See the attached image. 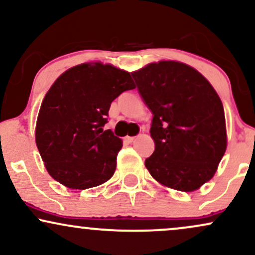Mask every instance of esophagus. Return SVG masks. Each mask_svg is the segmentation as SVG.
Listing matches in <instances>:
<instances>
[{
  "label": "esophagus",
  "mask_w": 255,
  "mask_h": 255,
  "mask_svg": "<svg viewBox=\"0 0 255 255\" xmlns=\"http://www.w3.org/2000/svg\"><path fill=\"white\" fill-rule=\"evenodd\" d=\"M125 140L128 142H133L134 140H135V136H126Z\"/></svg>",
  "instance_id": "esophagus-1"
}]
</instances>
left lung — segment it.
Returning a JSON list of instances; mask_svg holds the SVG:
<instances>
[{
	"label": "left lung",
	"instance_id": "left-lung-1",
	"mask_svg": "<svg viewBox=\"0 0 255 255\" xmlns=\"http://www.w3.org/2000/svg\"><path fill=\"white\" fill-rule=\"evenodd\" d=\"M153 119L154 152L145 165L169 188L192 192L210 181L227 148L223 104L212 85L175 61L150 63L131 73Z\"/></svg>",
	"mask_w": 255,
	"mask_h": 255
}]
</instances>
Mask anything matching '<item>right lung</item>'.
I'll return each mask as SVG.
<instances>
[{
	"instance_id": "add662e5",
	"label": "right lung",
	"mask_w": 255,
	"mask_h": 255,
	"mask_svg": "<svg viewBox=\"0 0 255 255\" xmlns=\"http://www.w3.org/2000/svg\"><path fill=\"white\" fill-rule=\"evenodd\" d=\"M133 89L129 73L101 62L79 64L57 78L36 126L38 151L54 180L87 189L113 176L122 140L103 127L111 102Z\"/></svg>"
}]
</instances>
